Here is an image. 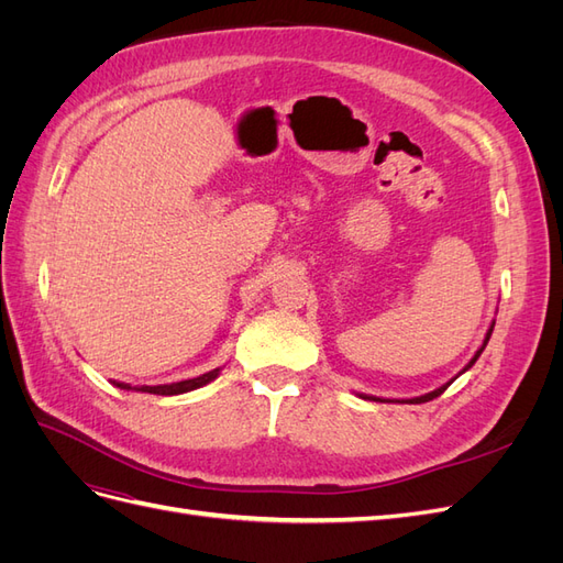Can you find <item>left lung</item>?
<instances>
[{"mask_svg":"<svg viewBox=\"0 0 563 563\" xmlns=\"http://www.w3.org/2000/svg\"><path fill=\"white\" fill-rule=\"evenodd\" d=\"M493 327H496V321H493L490 323V329L486 331V338H484V345L479 347V350H476V354L472 356V360H470V364L463 368V371H460V373H465L467 368H472L474 366V362L476 360H479V356H482V352H484V347H486V343H488V338H490V333H493ZM460 373H457V376H460ZM455 376V378H457ZM455 378H451L446 385H441V387H437V389H432V391H428V395H420V397H413V399H380V397H368V395H360V397H364V399H371V401H401V404H424V401H432V399H437L439 395H444V389L455 380Z\"/></svg>","mask_w":563,"mask_h":563,"instance_id":"8db88e82","label":"left lung"}]
</instances>
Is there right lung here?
Masks as SVG:
<instances>
[{"label":"right lung","mask_w":563,"mask_h":563,"mask_svg":"<svg viewBox=\"0 0 563 563\" xmlns=\"http://www.w3.org/2000/svg\"><path fill=\"white\" fill-rule=\"evenodd\" d=\"M220 368H213L209 373H201L197 378L190 380H180V383H172V385H141V387H131L126 383H114L119 389H135V391H150V395H162V397H172V395H183V391H192L197 387H203L207 383L218 378Z\"/></svg>","instance_id":"add662e5"}]
</instances>
